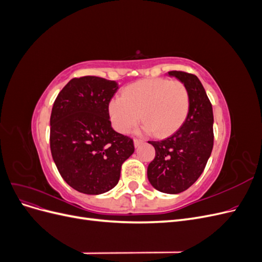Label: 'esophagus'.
<instances>
[{
  "label": "esophagus",
  "mask_w": 262,
  "mask_h": 262,
  "mask_svg": "<svg viewBox=\"0 0 262 262\" xmlns=\"http://www.w3.org/2000/svg\"><path fill=\"white\" fill-rule=\"evenodd\" d=\"M134 146H136V147H138L139 145H141L142 143H143V140H141V139H134Z\"/></svg>",
  "instance_id": "esophagus-1"
}]
</instances>
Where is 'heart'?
I'll return each mask as SVG.
<instances>
[{
    "label": "heart",
    "instance_id": "heart-1",
    "mask_svg": "<svg viewBox=\"0 0 262 262\" xmlns=\"http://www.w3.org/2000/svg\"><path fill=\"white\" fill-rule=\"evenodd\" d=\"M189 104V93L182 82L148 78L126 86L122 97L110 99L108 110L118 132H130L142 119L145 131L165 137L185 121Z\"/></svg>",
    "mask_w": 262,
    "mask_h": 262
}]
</instances>
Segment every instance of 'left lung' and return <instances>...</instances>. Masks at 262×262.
Returning a JSON list of instances; mask_svg holds the SVG:
<instances>
[{
	"mask_svg": "<svg viewBox=\"0 0 262 262\" xmlns=\"http://www.w3.org/2000/svg\"><path fill=\"white\" fill-rule=\"evenodd\" d=\"M189 93L186 121L170 137L148 141L155 158L147 167V178L158 191L176 194L191 187L203 172L213 148V110L205 90L194 74L170 71Z\"/></svg>",
	"mask_w": 262,
	"mask_h": 262,
	"instance_id": "left-lung-1",
	"label": "left lung"
}]
</instances>
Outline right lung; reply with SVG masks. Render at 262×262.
I'll list each match as a JSON object with an SVG mask.
<instances>
[{"mask_svg":"<svg viewBox=\"0 0 262 262\" xmlns=\"http://www.w3.org/2000/svg\"><path fill=\"white\" fill-rule=\"evenodd\" d=\"M118 90L98 76L72 78L54 100L50 117V149L69 186L86 194L113 189L123 162L133 154V140L116 132L108 105Z\"/></svg>","mask_w":262,"mask_h":262,"instance_id":"1","label":"right lung"}]
</instances>
